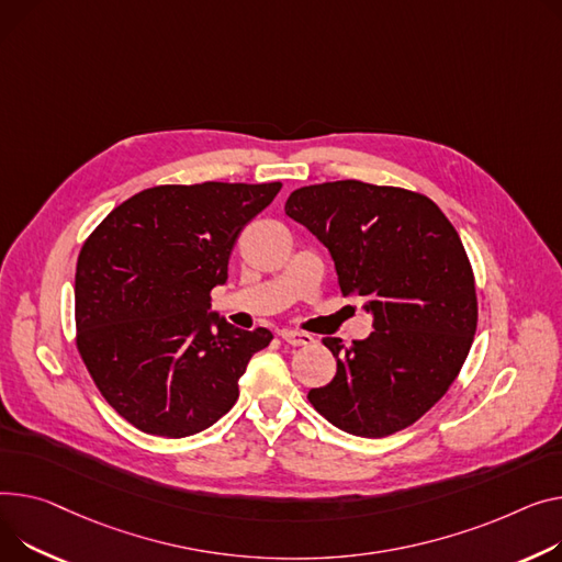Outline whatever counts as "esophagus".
<instances>
[{
	"label": "esophagus",
	"instance_id": "obj_1",
	"mask_svg": "<svg viewBox=\"0 0 562 562\" xmlns=\"http://www.w3.org/2000/svg\"><path fill=\"white\" fill-rule=\"evenodd\" d=\"M282 341H286L289 346H310L314 344V336L307 331H297V329H282Z\"/></svg>",
	"mask_w": 562,
	"mask_h": 562
}]
</instances>
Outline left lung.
Instances as JSON below:
<instances>
[{
	"mask_svg": "<svg viewBox=\"0 0 562 562\" xmlns=\"http://www.w3.org/2000/svg\"><path fill=\"white\" fill-rule=\"evenodd\" d=\"M284 212L329 250L341 293L361 297L375 329L350 348L323 339L336 375L307 400L361 438L414 425L452 386L476 331L459 233L431 199L361 180L301 187Z\"/></svg>",
	"mask_w": 562,
	"mask_h": 562,
	"instance_id": "left-lung-1",
	"label": "left lung"
}]
</instances>
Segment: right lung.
<instances>
[{
  "instance_id": "add662e5",
  "label": "right lung",
  "mask_w": 562,
  "mask_h": 562,
  "mask_svg": "<svg viewBox=\"0 0 562 562\" xmlns=\"http://www.w3.org/2000/svg\"><path fill=\"white\" fill-rule=\"evenodd\" d=\"M282 182L158 184L86 239L74 282L77 348L97 389L144 434L184 438L226 416L273 334L210 312L246 223Z\"/></svg>"
}]
</instances>
